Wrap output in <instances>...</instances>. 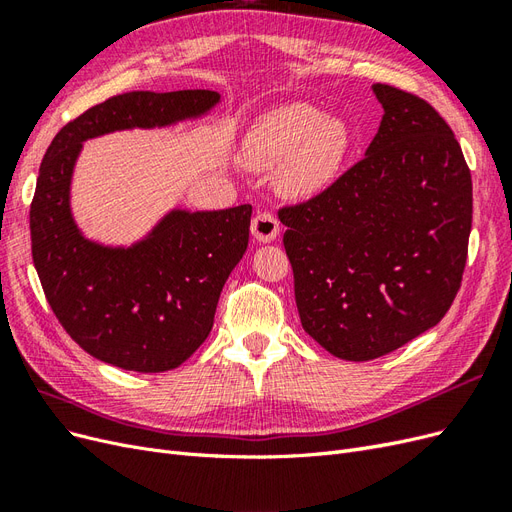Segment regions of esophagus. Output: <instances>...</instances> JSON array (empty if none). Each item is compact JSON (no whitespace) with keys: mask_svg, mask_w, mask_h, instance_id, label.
Segmentation results:
<instances>
[{"mask_svg":"<svg viewBox=\"0 0 512 512\" xmlns=\"http://www.w3.org/2000/svg\"><path fill=\"white\" fill-rule=\"evenodd\" d=\"M252 235L258 243H271L280 235V222L271 213H258L252 220Z\"/></svg>","mask_w":512,"mask_h":512,"instance_id":"1","label":"esophagus"}]
</instances>
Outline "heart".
I'll return each instance as SVG.
<instances>
[{
    "label": "heart",
    "instance_id": "b5f03b06",
    "mask_svg": "<svg viewBox=\"0 0 512 512\" xmlns=\"http://www.w3.org/2000/svg\"><path fill=\"white\" fill-rule=\"evenodd\" d=\"M350 147L342 119L322 117L316 106L290 102L262 115L243 145L256 170L277 168V188L290 198H312L335 179Z\"/></svg>",
    "mask_w": 512,
    "mask_h": 512
}]
</instances>
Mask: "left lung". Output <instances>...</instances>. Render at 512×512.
Masks as SVG:
<instances>
[{
	"instance_id": "obj_1",
	"label": "left lung",
	"mask_w": 512,
	"mask_h": 512,
	"mask_svg": "<svg viewBox=\"0 0 512 512\" xmlns=\"http://www.w3.org/2000/svg\"><path fill=\"white\" fill-rule=\"evenodd\" d=\"M371 91L384 115L365 158L280 211L303 329L344 361L378 359L436 327L472 228V177L448 123L408 91Z\"/></svg>"
}]
</instances>
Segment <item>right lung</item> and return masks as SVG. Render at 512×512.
<instances>
[{
  "mask_svg": "<svg viewBox=\"0 0 512 512\" xmlns=\"http://www.w3.org/2000/svg\"><path fill=\"white\" fill-rule=\"evenodd\" d=\"M220 102L209 89L128 91L70 121L44 153L29 211L34 265L61 327L102 363L160 374L190 359L211 333L220 292L247 250L252 205L175 207L132 243L91 239L72 211L83 145L205 119Z\"/></svg>",
  "mask_w": 512,
  "mask_h": 512,
  "instance_id": "obj_1",
  "label": "right lung"
}]
</instances>
